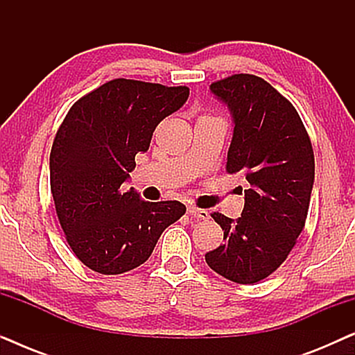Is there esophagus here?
I'll return each mask as SVG.
<instances>
[{
    "label": "esophagus",
    "mask_w": 355,
    "mask_h": 355,
    "mask_svg": "<svg viewBox=\"0 0 355 355\" xmlns=\"http://www.w3.org/2000/svg\"><path fill=\"white\" fill-rule=\"evenodd\" d=\"M187 211H189V215L197 218V220H208V218H210V213H208L207 210H203V208L189 207Z\"/></svg>",
    "instance_id": "obj_1"
}]
</instances>
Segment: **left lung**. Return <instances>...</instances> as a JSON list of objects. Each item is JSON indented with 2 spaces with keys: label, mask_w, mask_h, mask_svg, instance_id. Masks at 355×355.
Returning a JSON list of instances; mask_svg holds the SVG:
<instances>
[{
  "label": "left lung",
  "mask_w": 355,
  "mask_h": 355,
  "mask_svg": "<svg viewBox=\"0 0 355 355\" xmlns=\"http://www.w3.org/2000/svg\"><path fill=\"white\" fill-rule=\"evenodd\" d=\"M234 119L227 173L245 189L239 220L213 211L225 242L207 252L208 266L226 279L252 284L288 259L307 220L315 178L310 137L297 110L261 77L234 74L210 85Z\"/></svg>",
  "instance_id": "left-lung-1"
}]
</instances>
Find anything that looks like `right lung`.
I'll list each match as a JSON object with an SVG mask.
<instances>
[{
    "label": "right lung",
    "instance_id": "add662e5",
    "mask_svg": "<svg viewBox=\"0 0 355 355\" xmlns=\"http://www.w3.org/2000/svg\"><path fill=\"white\" fill-rule=\"evenodd\" d=\"M186 85L113 79L80 96L58 129L50 187L66 241L87 268L121 275L148 260L186 207L147 202L123 182L153 130L186 103Z\"/></svg>",
    "mask_w": 355,
    "mask_h": 355
}]
</instances>
